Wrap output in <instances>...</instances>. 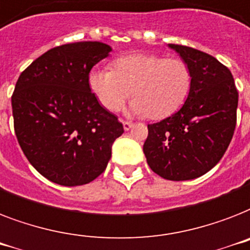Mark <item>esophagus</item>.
Masks as SVG:
<instances>
[{
  "label": "esophagus",
  "mask_w": 250,
  "mask_h": 250,
  "mask_svg": "<svg viewBox=\"0 0 250 250\" xmlns=\"http://www.w3.org/2000/svg\"><path fill=\"white\" fill-rule=\"evenodd\" d=\"M123 125H124V130L125 131L130 130L131 127L134 126V124L131 123V121H123Z\"/></svg>",
  "instance_id": "1"
}]
</instances>
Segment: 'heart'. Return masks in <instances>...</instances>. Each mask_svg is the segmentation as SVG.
<instances>
[{"instance_id": "obj_1", "label": "heart", "mask_w": 250, "mask_h": 250, "mask_svg": "<svg viewBox=\"0 0 250 250\" xmlns=\"http://www.w3.org/2000/svg\"><path fill=\"white\" fill-rule=\"evenodd\" d=\"M191 83V69L182 59L143 53L117 58L112 71L93 67L87 73L89 87L105 109L119 111L131 93L129 111L153 120L174 113L188 95Z\"/></svg>"}]
</instances>
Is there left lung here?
I'll list each match as a JSON object with an SVG mask.
<instances>
[{"label": "left lung", "instance_id": "left-lung-1", "mask_svg": "<svg viewBox=\"0 0 250 250\" xmlns=\"http://www.w3.org/2000/svg\"><path fill=\"white\" fill-rule=\"evenodd\" d=\"M167 46L188 64L192 83L178 112L148 125L143 152L160 177L188 181L208 173L226 152L239 94L229 69L215 58L188 46Z\"/></svg>", "mask_w": 250, "mask_h": 250}]
</instances>
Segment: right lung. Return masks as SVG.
<instances>
[{
    "label": "right lung",
    "mask_w": 250,
    "mask_h": 250,
    "mask_svg": "<svg viewBox=\"0 0 250 250\" xmlns=\"http://www.w3.org/2000/svg\"><path fill=\"white\" fill-rule=\"evenodd\" d=\"M112 47L99 41L46 51L19 76L13 105L18 142L32 167L61 186L94 181L107 167L123 124L102 107L87 73Z\"/></svg>",
    "instance_id": "add662e5"
}]
</instances>
